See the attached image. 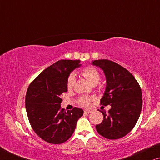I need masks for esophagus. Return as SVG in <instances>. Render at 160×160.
<instances>
[{
    "instance_id": "obj_1",
    "label": "esophagus",
    "mask_w": 160,
    "mask_h": 160,
    "mask_svg": "<svg viewBox=\"0 0 160 160\" xmlns=\"http://www.w3.org/2000/svg\"><path fill=\"white\" fill-rule=\"evenodd\" d=\"M91 110H84V114H89L91 113Z\"/></svg>"
}]
</instances>
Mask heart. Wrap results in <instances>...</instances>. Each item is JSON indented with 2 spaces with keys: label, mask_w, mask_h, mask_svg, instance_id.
Returning a JSON list of instances; mask_svg holds the SVG:
<instances>
[{
  "label": "heart",
  "mask_w": 160,
  "mask_h": 160,
  "mask_svg": "<svg viewBox=\"0 0 160 160\" xmlns=\"http://www.w3.org/2000/svg\"><path fill=\"white\" fill-rule=\"evenodd\" d=\"M81 74L91 85H95L99 82L100 80V74L96 68L92 67H88L86 68L83 69L81 71ZM75 76L70 75L67 80V88L68 91H72L75 84ZM92 100L91 97L89 96H80L78 98V102L80 106L84 107H87L90 105L91 101Z\"/></svg>",
  "instance_id": "obj_1"
}]
</instances>
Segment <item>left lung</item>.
<instances>
[{
	"mask_svg": "<svg viewBox=\"0 0 160 160\" xmlns=\"http://www.w3.org/2000/svg\"><path fill=\"white\" fill-rule=\"evenodd\" d=\"M93 65L103 70L107 87L100 103L110 105L108 113L101 111L103 119L96 125L101 136L114 140L126 136L136 125L142 108V93L134 76L121 65L108 59L95 60Z\"/></svg>",
	"mask_w": 160,
	"mask_h": 160,
	"instance_id": "obj_1",
	"label": "left lung"
}]
</instances>
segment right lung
I'll return each mask as SVG.
<instances>
[{
  "instance_id": "add662e5",
  "label": "right lung",
  "mask_w": 160,
  "mask_h": 160,
  "mask_svg": "<svg viewBox=\"0 0 160 160\" xmlns=\"http://www.w3.org/2000/svg\"><path fill=\"white\" fill-rule=\"evenodd\" d=\"M80 62L58 61L37 76L27 91L25 107L31 127L49 143L59 144L68 140L83 114V110L79 108L66 112L61 107V96L67 91V78L72 71L80 66Z\"/></svg>"
}]
</instances>
